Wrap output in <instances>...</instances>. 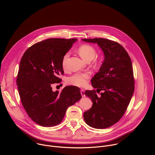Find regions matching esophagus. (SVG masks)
<instances>
[{
    "label": "esophagus",
    "instance_id": "34e87169",
    "mask_svg": "<svg viewBox=\"0 0 155 155\" xmlns=\"http://www.w3.org/2000/svg\"><path fill=\"white\" fill-rule=\"evenodd\" d=\"M84 90H81V91H80V93H81V96L83 97H85V94H84Z\"/></svg>",
    "mask_w": 155,
    "mask_h": 155
}]
</instances>
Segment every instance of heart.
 Returning a JSON list of instances; mask_svg holds the SVG:
<instances>
[{
  "instance_id": "1",
  "label": "heart",
  "mask_w": 155,
  "mask_h": 155,
  "mask_svg": "<svg viewBox=\"0 0 155 155\" xmlns=\"http://www.w3.org/2000/svg\"><path fill=\"white\" fill-rule=\"evenodd\" d=\"M78 52L80 56L86 61L92 60L97 53L96 49L93 46L87 45V44H84V45H81L78 49ZM69 55V53L67 52L62 57V66L64 69H65L66 68V65H67V62ZM94 62L95 64L99 63L98 60L96 59ZM90 74L89 73H77L68 78V83L73 86L84 87L87 84V80L90 78Z\"/></svg>"
}]
</instances>
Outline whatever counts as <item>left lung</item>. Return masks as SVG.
<instances>
[{
    "label": "left lung",
    "instance_id": "1",
    "mask_svg": "<svg viewBox=\"0 0 155 155\" xmlns=\"http://www.w3.org/2000/svg\"><path fill=\"white\" fill-rule=\"evenodd\" d=\"M83 41L97 43L104 54L99 72L91 79L95 90L85 91L93 102L83 114L85 123L96 129H104L117 123L123 116L134 91L133 69L130 58L118 43L102 38H85Z\"/></svg>",
    "mask_w": 155,
    "mask_h": 155
}]
</instances>
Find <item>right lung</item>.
<instances>
[{
	"mask_svg": "<svg viewBox=\"0 0 155 155\" xmlns=\"http://www.w3.org/2000/svg\"><path fill=\"white\" fill-rule=\"evenodd\" d=\"M77 40H43L29 48L21 59L16 83L21 103L32 120L40 126L59 124L68 108L81 98L77 86H65L61 93L53 91L51 86L61 81L62 57Z\"/></svg>",
	"mask_w": 155,
	"mask_h": 155,
	"instance_id": "1",
	"label": "right lung"
}]
</instances>
